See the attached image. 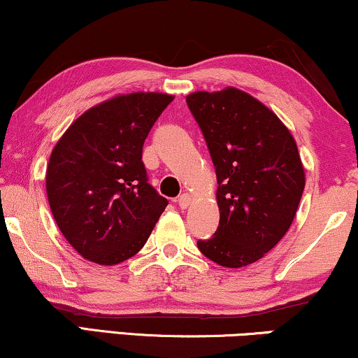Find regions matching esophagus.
Returning a JSON list of instances; mask_svg holds the SVG:
<instances>
[{"label":"esophagus","instance_id":"1","mask_svg":"<svg viewBox=\"0 0 358 358\" xmlns=\"http://www.w3.org/2000/svg\"><path fill=\"white\" fill-rule=\"evenodd\" d=\"M190 200H192V199H190V195H189V194H182V195H179V197H178V200H176V202H178V205H179L180 208L185 210V208H187L189 205H190Z\"/></svg>","mask_w":358,"mask_h":358}]
</instances>
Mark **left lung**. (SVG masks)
<instances>
[{
    "label": "left lung",
    "instance_id": "obj_1",
    "mask_svg": "<svg viewBox=\"0 0 358 358\" xmlns=\"http://www.w3.org/2000/svg\"><path fill=\"white\" fill-rule=\"evenodd\" d=\"M185 102L218 182V228L197 246L220 266L244 267L271 251L295 218L305 189L296 143L272 110L234 87L192 92Z\"/></svg>",
    "mask_w": 358,
    "mask_h": 358
}]
</instances>
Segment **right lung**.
<instances>
[{
    "instance_id": "add662e5",
    "label": "right lung",
    "mask_w": 358,
    "mask_h": 358,
    "mask_svg": "<svg viewBox=\"0 0 358 358\" xmlns=\"http://www.w3.org/2000/svg\"><path fill=\"white\" fill-rule=\"evenodd\" d=\"M161 92L117 96L73 122L52 151L47 197L66 241L85 259L114 266L145 246L168 200L148 182L141 153L173 102Z\"/></svg>"
}]
</instances>
